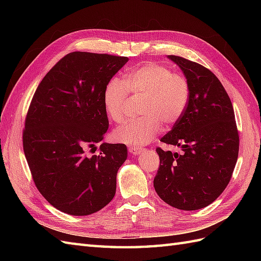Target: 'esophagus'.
I'll return each instance as SVG.
<instances>
[{
    "label": "esophagus",
    "mask_w": 261,
    "mask_h": 261,
    "mask_svg": "<svg viewBox=\"0 0 261 261\" xmlns=\"http://www.w3.org/2000/svg\"><path fill=\"white\" fill-rule=\"evenodd\" d=\"M128 150H129V152L133 153V154H139V153L143 152L144 149L140 148V147H128Z\"/></svg>",
    "instance_id": "esophagus-1"
}]
</instances>
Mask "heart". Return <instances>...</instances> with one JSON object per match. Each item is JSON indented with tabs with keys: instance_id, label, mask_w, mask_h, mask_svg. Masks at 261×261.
I'll return each instance as SVG.
<instances>
[{
	"instance_id": "b5f03b06",
	"label": "heart",
	"mask_w": 261,
	"mask_h": 261,
	"mask_svg": "<svg viewBox=\"0 0 261 261\" xmlns=\"http://www.w3.org/2000/svg\"><path fill=\"white\" fill-rule=\"evenodd\" d=\"M128 93L144 97L140 113L143 117L128 121L114 132L115 140L139 147L150 143L161 129L180 121L191 100V85L187 78L155 62H147L124 76L112 78L103 91V106L108 116L115 123L125 118Z\"/></svg>"
}]
</instances>
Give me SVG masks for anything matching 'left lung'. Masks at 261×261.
<instances>
[{
    "mask_svg": "<svg viewBox=\"0 0 261 261\" xmlns=\"http://www.w3.org/2000/svg\"><path fill=\"white\" fill-rule=\"evenodd\" d=\"M191 85L186 111L160 141L180 147L172 153L158 147L160 165L153 186L160 198L180 210H197L215 201L230 183L239 156L234 110L224 87L210 69L170 55Z\"/></svg>",
    "mask_w": 261,
    "mask_h": 261,
    "instance_id": "1",
    "label": "left lung"
}]
</instances>
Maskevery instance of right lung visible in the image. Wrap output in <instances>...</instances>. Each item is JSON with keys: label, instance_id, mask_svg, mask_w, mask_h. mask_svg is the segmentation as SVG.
<instances>
[{"label": "right lung", "instance_id": "right-lung-1", "mask_svg": "<svg viewBox=\"0 0 261 261\" xmlns=\"http://www.w3.org/2000/svg\"><path fill=\"white\" fill-rule=\"evenodd\" d=\"M127 61L106 53H68L43 77L30 102L22 147L31 176L46 201L67 215H91L115 195L127 148L96 145L109 128L105 88Z\"/></svg>", "mask_w": 261, "mask_h": 261}]
</instances>
